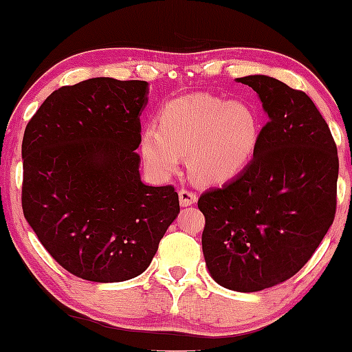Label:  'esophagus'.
<instances>
[{
	"label": "esophagus",
	"instance_id": "obj_1",
	"mask_svg": "<svg viewBox=\"0 0 352 352\" xmlns=\"http://www.w3.org/2000/svg\"><path fill=\"white\" fill-rule=\"evenodd\" d=\"M177 196H179V204L183 208H188V206H192V204L196 203V195L195 192L188 191V189H181L179 192H177Z\"/></svg>",
	"mask_w": 352,
	"mask_h": 352
}]
</instances>
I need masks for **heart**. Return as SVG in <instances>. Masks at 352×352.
I'll return each instance as SVG.
<instances>
[{
  "label": "heart",
  "mask_w": 352,
  "mask_h": 352,
  "mask_svg": "<svg viewBox=\"0 0 352 352\" xmlns=\"http://www.w3.org/2000/svg\"><path fill=\"white\" fill-rule=\"evenodd\" d=\"M156 124L144 126L140 153L157 179L179 171L188 153L189 171L199 183L218 186L243 175L261 140V118L246 101H224L191 93L168 101Z\"/></svg>",
  "instance_id": "1"
}]
</instances>
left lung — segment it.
<instances>
[{"label":"left lung","instance_id":"1","mask_svg":"<svg viewBox=\"0 0 352 352\" xmlns=\"http://www.w3.org/2000/svg\"><path fill=\"white\" fill-rule=\"evenodd\" d=\"M263 102L267 123L251 164L203 192V254L219 286L254 293L294 276L334 221L338 149L302 91L266 74L236 80Z\"/></svg>","mask_w":352,"mask_h":352}]
</instances>
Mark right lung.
I'll use <instances>...</instances> for the list:
<instances>
[{"instance_id":"add662e5","label":"right lung","mask_w":352,"mask_h":352,"mask_svg":"<svg viewBox=\"0 0 352 352\" xmlns=\"http://www.w3.org/2000/svg\"><path fill=\"white\" fill-rule=\"evenodd\" d=\"M146 81L91 78L50 94L25 129L23 212L71 274L121 283L146 271L179 214L173 186L141 181Z\"/></svg>"}]
</instances>
